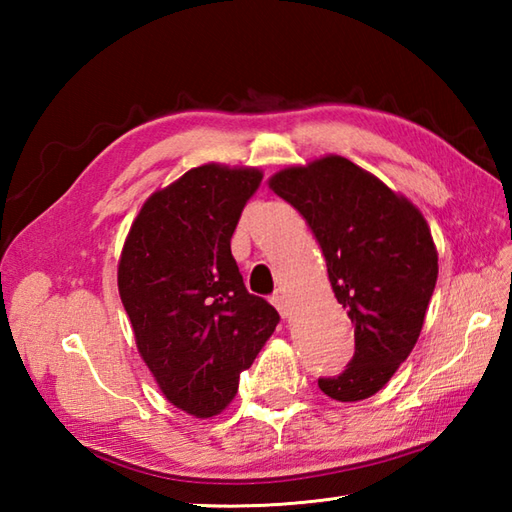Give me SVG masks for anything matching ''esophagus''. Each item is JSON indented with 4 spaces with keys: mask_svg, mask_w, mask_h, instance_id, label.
<instances>
[{
    "mask_svg": "<svg viewBox=\"0 0 512 512\" xmlns=\"http://www.w3.org/2000/svg\"><path fill=\"white\" fill-rule=\"evenodd\" d=\"M270 301H273V306L279 310L281 317H284V319H288V317H290V306H288V299H286L284 295H281V292H277V295H273V299H270Z\"/></svg>",
    "mask_w": 512,
    "mask_h": 512,
    "instance_id": "1",
    "label": "esophagus"
}]
</instances>
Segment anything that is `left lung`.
Segmentation results:
<instances>
[{
  "label": "left lung",
  "mask_w": 512,
  "mask_h": 512,
  "mask_svg": "<svg viewBox=\"0 0 512 512\" xmlns=\"http://www.w3.org/2000/svg\"><path fill=\"white\" fill-rule=\"evenodd\" d=\"M268 187L306 217L354 323V358L343 374L319 378L321 391L339 402L374 396L407 361L436 288L427 220L405 195L334 154L279 169Z\"/></svg>",
  "instance_id": "obj_1"
}]
</instances>
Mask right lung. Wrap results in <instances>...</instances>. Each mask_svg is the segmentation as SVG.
Listing matches in <instances>:
<instances>
[{
  "mask_svg": "<svg viewBox=\"0 0 512 512\" xmlns=\"http://www.w3.org/2000/svg\"><path fill=\"white\" fill-rule=\"evenodd\" d=\"M262 178L257 167L220 162L189 169L149 195L118 259L138 354L162 396L195 418L228 407L279 323L277 310L246 290L231 255Z\"/></svg>",
  "mask_w": 512,
  "mask_h": 512,
  "instance_id": "add662e5",
  "label": "right lung"
}]
</instances>
